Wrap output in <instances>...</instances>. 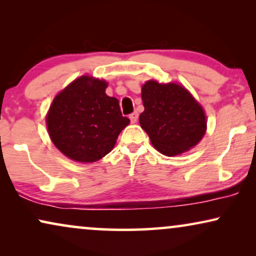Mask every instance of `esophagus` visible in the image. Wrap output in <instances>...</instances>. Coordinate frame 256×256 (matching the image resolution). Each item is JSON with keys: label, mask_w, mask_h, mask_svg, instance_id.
Segmentation results:
<instances>
[{"label": "esophagus", "mask_w": 256, "mask_h": 256, "mask_svg": "<svg viewBox=\"0 0 256 256\" xmlns=\"http://www.w3.org/2000/svg\"><path fill=\"white\" fill-rule=\"evenodd\" d=\"M129 118H130V121L132 122V124H135V122L138 121V112H134V113H132L130 115H129Z\"/></svg>", "instance_id": "esophagus-1"}]
</instances>
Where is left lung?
I'll use <instances>...</instances> for the list:
<instances>
[{
  "label": "left lung",
  "instance_id": "8db88e82",
  "mask_svg": "<svg viewBox=\"0 0 256 256\" xmlns=\"http://www.w3.org/2000/svg\"><path fill=\"white\" fill-rule=\"evenodd\" d=\"M141 96L144 112L140 124L160 154L180 155L205 135V112L183 85L149 80L142 86Z\"/></svg>",
  "mask_w": 256,
  "mask_h": 256
}]
</instances>
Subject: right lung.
<instances>
[{
    "instance_id": "add662e5",
    "label": "right lung",
    "mask_w": 256,
    "mask_h": 256,
    "mask_svg": "<svg viewBox=\"0 0 256 256\" xmlns=\"http://www.w3.org/2000/svg\"><path fill=\"white\" fill-rule=\"evenodd\" d=\"M104 80L82 76L52 101L46 115L51 141L76 162H96L112 152L129 124L116 98L108 96Z\"/></svg>"
}]
</instances>
